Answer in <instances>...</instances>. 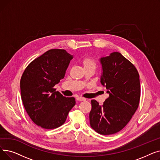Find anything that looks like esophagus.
Wrapping results in <instances>:
<instances>
[{
	"label": "esophagus",
	"instance_id": "1",
	"mask_svg": "<svg viewBox=\"0 0 160 160\" xmlns=\"http://www.w3.org/2000/svg\"><path fill=\"white\" fill-rule=\"evenodd\" d=\"M77 100L78 101H83V100H86V98H82V97H78L77 98Z\"/></svg>",
	"mask_w": 160,
	"mask_h": 160
}]
</instances>
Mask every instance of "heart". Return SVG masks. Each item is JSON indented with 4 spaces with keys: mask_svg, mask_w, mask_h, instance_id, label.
<instances>
[{
    "mask_svg": "<svg viewBox=\"0 0 160 160\" xmlns=\"http://www.w3.org/2000/svg\"><path fill=\"white\" fill-rule=\"evenodd\" d=\"M82 64L85 70L86 69H96V62L93 58L89 56H86L82 60Z\"/></svg>",
    "mask_w": 160,
    "mask_h": 160,
    "instance_id": "b5f03b06",
    "label": "heart"
}]
</instances>
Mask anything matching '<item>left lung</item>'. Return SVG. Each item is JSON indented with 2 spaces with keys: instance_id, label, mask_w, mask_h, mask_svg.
<instances>
[{
  "instance_id": "1",
  "label": "left lung",
  "mask_w": 160,
  "mask_h": 160,
  "mask_svg": "<svg viewBox=\"0 0 160 160\" xmlns=\"http://www.w3.org/2000/svg\"><path fill=\"white\" fill-rule=\"evenodd\" d=\"M102 85L109 97L103 105L91 100L89 121L91 128L102 135L121 130L132 119L139 106L141 88L136 68L121 53L114 52L100 59Z\"/></svg>"
}]
</instances>
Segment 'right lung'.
I'll use <instances>...</instances> for the list:
<instances>
[{
    "label": "right lung",
    "mask_w": 160,
    "mask_h": 160,
    "mask_svg": "<svg viewBox=\"0 0 160 160\" xmlns=\"http://www.w3.org/2000/svg\"><path fill=\"white\" fill-rule=\"evenodd\" d=\"M72 58L64 49H50L33 60L22 75L24 107L32 121L41 128L60 127L76 104L74 97H63L54 88L64 78Z\"/></svg>",
    "instance_id": "1"
}]
</instances>
